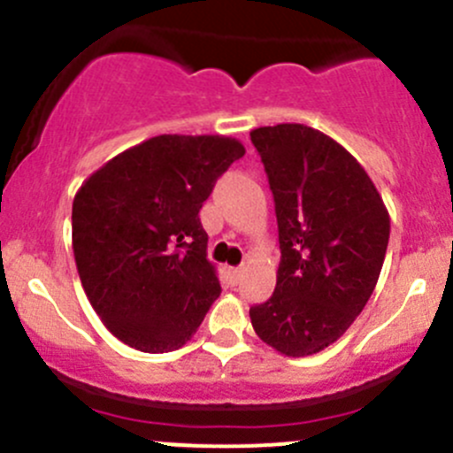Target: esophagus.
<instances>
[{"label":"esophagus","mask_w":453,"mask_h":453,"mask_svg":"<svg viewBox=\"0 0 453 453\" xmlns=\"http://www.w3.org/2000/svg\"><path fill=\"white\" fill-rule=\"evenodd\" d=\"M243 272H245L243 267H232L230 269V278H232V282H234V285H239V282L243 280Z\"/></svg>","instance_id":"obj_1"}]
</instances>
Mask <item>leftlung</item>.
<instances>
[{
    "label": "left lung",
    "mask_w": 453,
    "mask_h": 453,
    "mask_svg": "<svg viewBox=\"0 0 453 453\" xmlns=\"http://www.w3.org/2000/svg\"><path fill=\"white\" fill-rule=\"evenodd\" d=\"M276 203V291L250 309L256 335L287 357L340 340L372 296L390 217L362 164L304 125L250 134Z\"/></svg>",
    "instance_id": "obj_1"
}]
</instances>
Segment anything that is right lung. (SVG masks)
Segmentation results:
<instances>
[{"label": "right lung", "instance_id": "1", "mask_svg": "<svg viewBox=\"0 0 453 453\" xmlns=\"http://www.w3.org/2000/svg\"><path fill=\"white\" fill-rule=\"evenodd\" d=\"M243 155L226 135H157L109 159L76 193L81 282L104 326L131 349H181L221 294L199 210Z\"/></svg>", "mask_w": 453, "mask_h": 453}]
</instances>
